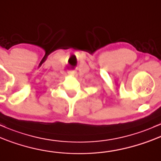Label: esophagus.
Returning a JSON list of instances; mask_svg holds the SVG:
<instances>
[{
    "label": "esophagus",
    "mask_w": 161,
    "mask_h": 161,
    "mask_svg": "<svg viewBox=\"0 0 161 161\" xmlns=\"http://www.w3.org/2000/svg\"><path fill=\"white\" fill-rule=\"evenodd\" d=\"M68 75H75L76 74V71H70L68 72Z\"/></svg>",
    "instance_id": "obj_1"
}]
</instances>
